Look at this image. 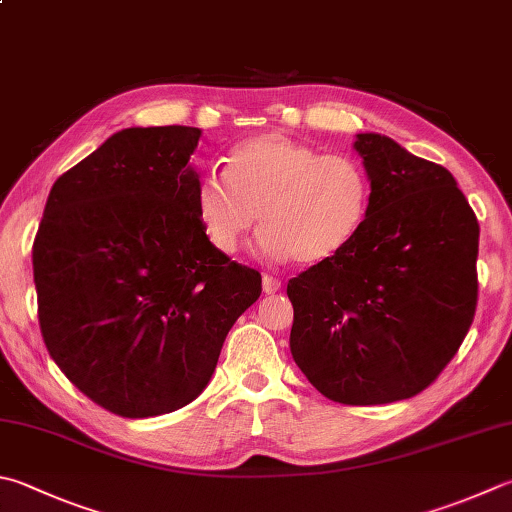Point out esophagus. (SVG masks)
I'll list each match as a JSON object with an SVG mask.
<instances>
[{
    "instance_id": "obj_1",
    "label": "esophagus",
    "mask_w": 512,
    "mask_h": 512,
    "mask_svg": "<svg viewBox=\"0 0 512 512\" xmlns=\"http://www.w3.org/2000/svg\"><path fill=\"white\" fill-rule=\"evenodd\" d=\"M278 289H281V281H278V278H274V276H263V292L265 294H276Z\"/></svg>"
}]
</instances>
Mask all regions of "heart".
Segmentation results:
<instances>
[{
  "label": "heart",
  "instance_id": "obj_1",
  "mask_svg": "<svg viewBox=\"0 0 512 512\" xmlns=\"http://www.w3.org/2000/svg\"><path fill=\"white\" fill-rule=\"evenodd\" d=\"M191 198L216 252L234 256L260 214V247L269 258L325 265L368 223L372 180L350 153H321L281 133H263L231 149L225 173L202 171Z\"/></svg>",
  "mask_w": 512,
  "mask_h": 512
}]
</instances>
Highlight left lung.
<instances>
[{
    "instance_id": "obj_1",
    "label": "left lung",
    "mask_w": 512,
    "mask_h": 512,
    "mask_svg": "<svg viewBox=\"0 0 512 512\" xmlns=\"http://www.w3.org/2000/svg\"><path fill=\"white\" fill-rule=\"evenodd\" d=\"M354 149L372 180L359 238L287 283L289 350L345 406L410 399L452 361L475 318L479 223L448 169L379 133Z\"/></svg>"
}]
</instances>
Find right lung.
I'll return each instance as SVG.
<instances>
[{"label": "right lung", "instance_id": "1", "mask_svg": "<svg viewBox=\"0 0 512 512\" xmlns=\"http://www.w3.org/2000/svg\"><path fill=\"white\" fill-rule=\"evenodd\" d=\"M196 127L122 129L62 173L33 243L37 318L51 359L127 419L187 406L260 274L216 252L194 209Z\"/></svg>", "mask_w": 512, "mask_h": 512}]
</instances>
